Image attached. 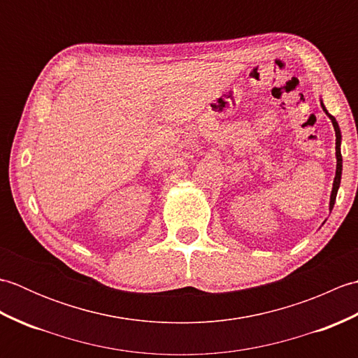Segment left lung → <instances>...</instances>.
<instances>
[{
  "label": "left lung",
  "instance_id": "1",
  "mask_svg": "<svg viewBox=\"0 0 358 358\" xmlns=\"http://www.w3.org/2000/svg\"><path fill=\"white\" fill-rule=\"evenodd\" d=\"M322 108L326 112V115H328L332 121V126H334V131H336V157H337V169H336V178H334V185H332V192H331V201H329V209L332 210L334 208V203H336L337 199V191L340 187V180H341V169H343V158H341V152H340V144H341V132H340V127L337 120L334 118L331 113L326 110L324 104L322 101Z\"/></svg>",
  "mask_w": 358,
  "mask_h": 358
}]
</instances>
